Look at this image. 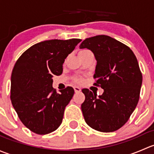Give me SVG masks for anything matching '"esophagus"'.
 Returning a JSON list of instances; mask_svg holds the SVG:
<instances>
[{
    "label": "esophagus",
    "instance_id": "obj_1",
    "mask_svg": "<svg viewBox=\"0 0 154 154\" xmlns=\"http://www.w3.org/2000/svg\"><path fill=\"white\" fill-rule=\"evenodd\" d=\"M74 91H75L76 93H77V92H80V91H81V88H80V87L74 86Z\"/></svg>",
    "mask_w": 154,
    "mask_h": 154
}]
</instances>
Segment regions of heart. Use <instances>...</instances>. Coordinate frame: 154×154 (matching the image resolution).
Instances as JSON below:
<instances>
[{"label": "heart", "instance_id": "obj_1", "mask_svg": "<svg viewBox=\"0 0 154 154\" xmlns=\"http://www.w3.org/2000/svg\"><path fill=\"white\" fill-rule=\"evenodd\" d=\"M85 51H88V50H83V51H80L79 53H83L85 52ZM74 80L77 83H80L83 81V78L81 77V76H77V77H74Z\"/></svg>", "mask_w": 154, "mask_h": 154}]
</instances>
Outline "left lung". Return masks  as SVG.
Listing matches in <instances>:
<instances>
[{"instance_id": "obj_1", "label": "left lung", "mask_w": 154, "mask_h": 154, "mask_svg": "<svg viewBox=\"0 0 154 154\" xmlns=\"http://www.w3.org/2000/svg\"><path fill=\"white\" fill-rule=\"evenodd\" d=\"M80 48L94 53V85L104 91L97 97L88 88L82 90L86 97L81 105L85 121L97 131H116L127 123L139 102L142 74L137 59L128 46L105 35L86 38Z\"/></svg>"}]
</instances>
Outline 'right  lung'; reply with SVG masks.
I'll use <instances>...</instances> for the list:
<instances>
[{
  "mask_svg": "<svg viewBox=\"0 0 154 154\" xmlns=\"http://www.w3.org/2000/svg\"><path fill=\"white\" fill-rule=\"evenodd\" d=\"M82 40L41 42L24 51L11 76L10 99L23 125L38 135L54 132L62 124L65 108L74 94L68 86L57 93L52 77L61 75L65 59Z\"/></svg>",
  "mask_w": 154,
  "mask_h": 154,
  "instance_id": "1",
  "label": "right lung"
}]
</instances>
